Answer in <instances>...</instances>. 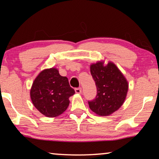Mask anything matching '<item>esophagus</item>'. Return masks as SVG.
Returning <instances> with one entry per match:
<instances>
[{"mask_svg":"<svg viewBox=\"0 0 159 159\" xmlns=\"http://www.w3.org/2000/svg\"><path fill=\"white\" fill-rule=\"evenodd\" d=\"M75 92H76V93H78V94H80L82 92V89L81 88H75Z\"/></svg>","mask_w":159,"mask_h":159,"instance_id":"34e87169","label":"esophagus"}]
</instances>
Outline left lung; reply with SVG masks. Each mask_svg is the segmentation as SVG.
Returning <instances> with one entry per match:
<instances>
[{
  "label": "left lung",
  "mask_w": 159,
  "mask_h": 159,
  "mask_svg": "<svg viewBox=\"0 0 159 159\" xmlns=\"http://www.w3.org/2000/svg\"><path fill=\"white\" fill-rule=\"evenodd\" d=\"M95 82L97 95L88 101L90 109L99 116L111 114L122 106L127 95L128 84L125 78L114 63L104 66L102 61L90 66Z\"/></svg>",
  "instance_id": "1"
}]
</instances>
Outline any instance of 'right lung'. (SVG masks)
Listing matches in <instances>:
<instances>
[{
    "instance_id": "1",
    "label": "right lung",
    "mask_w": 159,
    "mask_h": 159,
    "mask_svg": "<svg viewBox=\"0 0 159 159\" xmlns=\"http://www.w3.org/2000/svg\"><path fill=\"white\" fill-rule=\"evenodd\" d=\"M75 91L68 79L57 69H45L34 80L30 91L34 107L47 117H56L67 109L70 97Z\"/></svg>"
}]
</instances>
